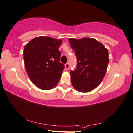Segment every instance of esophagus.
Instances as JSON below:
<instances>
[{
    "label": "esophagus",
    "instance_id": "esophagus-1",
    "mask_svg": "<svg viewBox=\"0 0 133 133\" xmlns=\"http://www.w3.org/2000/svg\"><path fill=\"white\" fill-rule=\"evenodd\" d=\"M65 69L66 70H68L69 69V63H66L65 64Z\"/></svg>",
    "mask_w": 133,
    "mask_h": 133
}]
</instances>
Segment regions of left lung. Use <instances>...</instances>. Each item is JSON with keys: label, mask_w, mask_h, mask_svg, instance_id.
I'll use <instances>...</instances> for the list:
<instances>
[{"label": "left lung", "mask_w": 133, "mask_h": 133, "mask_svg": "<svg viewBox=\"0 0 133 133\" xmlns=\"http://www.w3.org/2000/svg\"><path fill=\"white\" fill-rule=\"evenodd\" d=\"M69 41L77 60L76 71L71 72L72 84L78 92H90L105 76L109 62L108 49L94 38H69Z\"/></svg>", "instance_id": "1"}]
</instances>
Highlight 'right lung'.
<instances>
[{
	"instance_id": "1",
	"label": "right lung",
	"mask_w": 133,
	"mask_h": 133,
	"mask_svg": "<svg viewBox=\"0 0 133 133\" xmlns=\"http://www.w3.org/2000/svg\"><path fill=\"white\" fill-rule=\"evenodd\" d=\"M62 39L49 36L33 38L25 45L23 59L30 81L41 90H50L59 82L64 66L59 62Z\"/></svg>"
}]
</instances>
